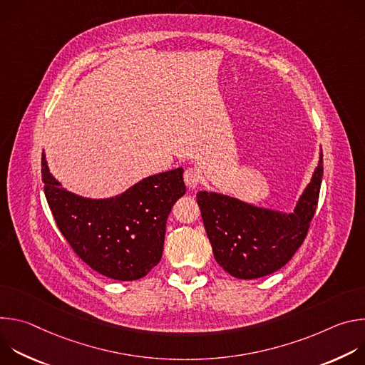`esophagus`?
Instances as JSON below:
<instances>
[{"label":"esophagus","mask_w":365,"mask_h":365,"mask_svg":"<svg viewBox=\"0 0 365 365\" xmlns=\"http://www.w3.org/2000/svg\"><path fill=\"white\" fill-rule=\"evenodd\" d=\"M183 180L187 185V187L193 189V187H196L199 185L200 175H199V172L195 168H187L185 170V173H183Z\"/></svg>","instance_id":"obj_1"}]
</instances>
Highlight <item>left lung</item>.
Segmentation results:
<instances>
[{
	"label": "left lung",
	"mask_w": 365,
	"mask_h": 365,
	"mask_svg": "<svg viewBox=\"0 0 365 365\" xmlns=\"http://www.w3.org/2000/svg\"><path fill=\"white\" fill-rule=\"evenodd\" d=\"M324 175L322 154L294 211L264 210L215 192L196 195L218 264L237 279H258L282 269L303 244L315 215Z\"/></svg>",
	"instance_id": "obj_1"
}]
</instances>
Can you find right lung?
Returning <instances> with one entry per match:
<instances>
[{
	"label": "right lung",
	"instance_id": "obj_1",
	"mask_svg": "<svg viewBox=\"0 0 365 365\" xmlns=\"http://www.w3.org/2000/svg\"><path fill=\"white\" fill-rule=\"evenodd\" d=\"M41 179L50 211L73 251L99 274L121 282L141 279L158 266L168 217L186 192L179 168L145 178L120 196L86 199L51 176L44 153Z\"/></svg>",
	"mask_w": 365,
	"mask_h": 365
}]
</instances>
